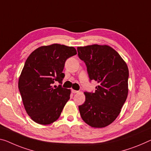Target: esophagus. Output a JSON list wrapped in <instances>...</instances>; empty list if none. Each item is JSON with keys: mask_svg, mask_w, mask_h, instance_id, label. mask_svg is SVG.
I'll return each instance as SVG.
<instances>
[{"mask_svg": "<svg viewBox=\"0 0 151 151\" xmlns=\"http://www.w3.org/2000/svg\"><path fill=\"white\" fill-rule=\"evenodd\" d=\"M71 92H72L73 94L78 93V92H79V91H78V90H71Z\"/></svg>", "mask_w": 151, "mask_h": 151, "instance_id": "1", "label": "esophagus"}]
</instances>
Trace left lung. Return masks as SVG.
Masks as SVG:
<instances>
[{
	"label": "left lung",
	"instance_id": "1",
	"mask_svg": "<svg viewBox=\"0 0 151 151\" xmlns=\"http://www.w3.org/2000/svg\"><path fill=\"white\" fill-rule=\"evenodd\" d=\"M77 49L86 65L90 80L99 83L94 93L84 92V103L79 106L81 117L92 127H105L115 121L126 101L128 68L119 53L108 45L78 46Z\"/></svg>",
	"mask_w": 151,
	"mask_h": 151
}]
</instances>
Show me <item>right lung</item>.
Here are the masks:
<instances>
[{
	"instance_id": "add662e5",
	"label": "right lung",
	"mask_w": 151,
	"mask_h": 151,
	"mask_svg": "<svg viewBox=\"0 0 151 151\" xmlns=\"http://www.w3.org/2000/svg\"><path fill=\"white\" fill-rule=\"evenodd\" d=\"M76 54L73 46L52 44L40 46L27 57L18 88L27 115L37 124H50L61 115L71 90L61 85L54 88L52 85L55 81L62 82L65 63Z\"/></svg>"
}]
</instances>
